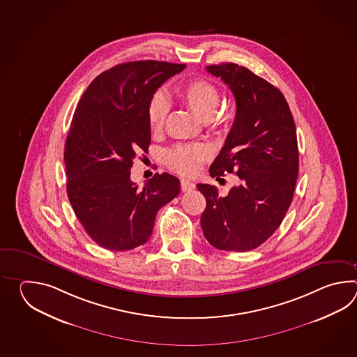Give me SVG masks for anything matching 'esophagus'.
Listing matches in <instances>:
<instances>
[{
  "label": "esophagus",
  "mask_w": 357,
  "mask_h": 357,
  "mask_svg": "<svg viewBox=\"0 0 357 357\" xmlns=\"http://www.w3.org/2000/svg\"><path fill=\"white\" fill-rule=\"evenodd\" d=\"M195 189V185L189 180H181V190L183 192H189Z\"/></svg>",
  "instance_id": "1"
}]
</instances>
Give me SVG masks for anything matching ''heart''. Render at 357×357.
<instances>
[{
  "label": "heart",
  "mask_w": 357,
  "mask_h": 357,
  "mask_svg": "<svg viewBox=\"0 0 357 357\" xmlns=\"http://www.w3.org/2000/svg\"><path fill=\"white\" fill-rule=\"evenodd\" d=\"M177 96L199 120H212L220 103V91L214 84L205 79H194L182 84ZM167 102L162 94H154L146 109L149 128L160 130L167 116ZM208 152L202 145H177L166 154V165L180 175H194L206 160Z\"/></svg>",
  "instance_id": "1"
}]
</instances>
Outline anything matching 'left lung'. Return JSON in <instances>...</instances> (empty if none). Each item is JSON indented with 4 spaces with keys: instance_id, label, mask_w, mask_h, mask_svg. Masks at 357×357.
Here are the masks:
<instances>
[{
    "instance_id": "8db88e82",
    "label": "left lung",
    "mask_w": 357,
    "mask_h": 357,
    "mask_svg": "<svg viewBox=\"0 0 357 357\" xmlns=\"http://www.w3.org/2000/svg\"><path fill=\"white\" fill-rule=\"evenodd\" d=\"M227 84L236 116L212 177L236 174L238 185L220 197L208 183L197 188L206 200L200 223L218 250L250 251L280 227L294 197L298 175L296 126L281 91L249 68L227 62L206 66Z\"/></svg>"
}]
</instances>
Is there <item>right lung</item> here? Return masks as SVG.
<instances>
[{"label": "right lung", "mask_w": 357, "mask_h": 357, "mask_svg": "<svg viewBox=\"0 0 357 357\" xmlns=\"http://www.w3.org/2000/svg\"><path fill=\"white\" fill-rule=\"evenodd\" d=\"M185 68L153 60L120 63L99 74L76 107L63 152L68 200L86 234L105 249L146 243L157 213L180 192V180L166 172L137 188L130 169L151 144L149 100Z\"/></svg>", "instance_id": "1"}]
</instances>
